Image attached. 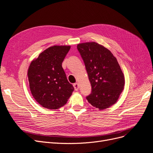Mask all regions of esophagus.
<instances>
[{
  "instance_id": "obj_1",
  "label": "esophagus",
  "mask_w": 153,
  "mask_h": 153,
  "mask_svg": "<svg viewBox=\"0 0 153 153\" xmlns=\"http://www.w3.org/2000/svg\"><path fill=\"white\" fill-rule=\"evenodd\" d=\"M73 86H74V88H75V91H78V89H79V84H78V83H75V84H74Z\"/></svg>"
}]
</instances>
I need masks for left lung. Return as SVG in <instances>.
Returning a JSON list of instances; mask_svg holds the SVG:
<instances>
[{"instance_id":"1","label":"left lung","mask_w":153,"mask_h":153,"mask_svg":"<svg viewBox=\"0 0 153 153\" xmlns=\"http://www.w3.org/2000/svg\"><path fill=\"white\" fill-rule=\"evenodd\" d=\"M84 60L92 87L87 100L100 110L109 108L117 102L123 92L124 75L121 67L110 51L96 42L77 45Z\"/></svg>"}]
</instances>
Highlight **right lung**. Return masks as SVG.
<instances>
[{
    "mask_svg": "<svg viewBox=\"0 0 153 153\" xmlns=\"http://www.w3.org/2000/svg\"><path fill=\"white\" fill-rule=\"evenodd\" d=\"M70 48L66 45L50 47L34 59L29 67L27 76L32 95L44 108H61L74 91L62 67Z\"/></svg>",
    "mask_w": 153,
    "mask_h": 153,
    "instance_id": "obj_1",
    "label": "right lung"
}]
</instances>
